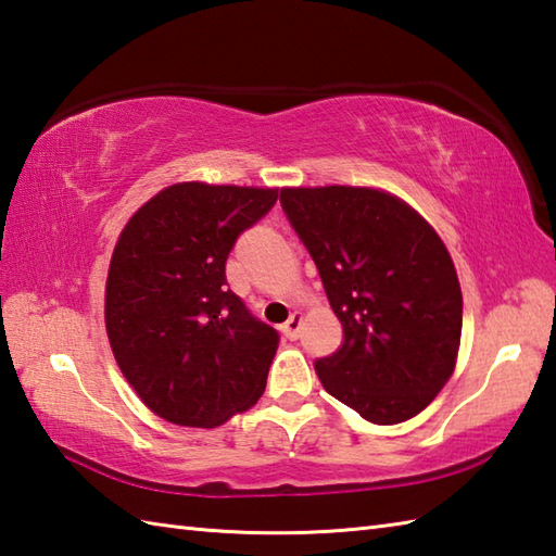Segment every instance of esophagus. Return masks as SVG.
I'll use <instances>...</instances> for the list:
<instances>
[{
	"mask_svg": "<svg viewBox=\"0 0 556 556\" xmlns=\"http://www.w3.org/2000/svg\"><path fill=\"white\" fill-rule=\"evenodd\" d=\"M301 327H303V315L301 313H293L289 320H287V325L281 327V332H285V337L287 339H299V334H301Z\"/></svg>",
	"mask_w": 556,
	"mask_h": 556,
	"instance_id": "34e87169",
	"label": "esophagus"
}]
</instances>
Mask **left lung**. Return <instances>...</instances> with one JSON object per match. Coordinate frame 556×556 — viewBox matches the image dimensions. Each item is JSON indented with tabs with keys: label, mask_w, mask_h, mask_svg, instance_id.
<instances>
[{
	"label": "left lung",
	"mask_w": 556,
	"mask_h": 556,
	"mask_svg": "<svg viewBox=\"0 0 556 556\" xmlns=\"http://www.w3.org/2000/svg\"><path fill=\"white\" fill-rule=\"evenodd\" d=\"M344 339L315 361L325 389L375 425L404 422L454 375L464 296L440 233L372 186L281 188Z\"/></svg>",
	"instance_id": "left-lung-1"
}]
</instances>
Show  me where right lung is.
<instances>
[{
  "label": "right lung",
  "mask_w": 556,
  "mask_h": 556,
  "mask_svg": "<svg viewBox=\"0 0 556 556\" xmlns=\"http://www.w3.org/2000/svg\"><path fill=\"white\" fill-rule=\"evenodd\" d=\"M279 188L179 181L126 222L104 285L114 361L138 399L181 428H217L257 404L279 337L227 289L239 233Z\"/></svg>",
  "instance_id": "right-lung-1"
}]
</instances>
